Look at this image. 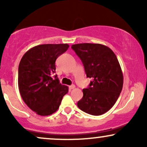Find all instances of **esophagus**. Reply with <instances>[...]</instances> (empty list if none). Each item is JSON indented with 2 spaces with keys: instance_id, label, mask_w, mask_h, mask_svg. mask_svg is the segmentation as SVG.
Returning <instances> with one entry per match:
<instances>
[{
  "instance_id": "1",
  "label": "esophagus",
  "mask_w": 147,
  "mask_h": 147,
  "mask_svg": "<svg viewBox=\"0 0 147 147\" xmlns=\"http://www.w3.org/2000/svg\"><path fill=\"white\" fill-rule=\"evenodd\" d=\"M69 88H70V90H72V89H74L75 88V85H71V86H69Z\"/></svg>"
}]
</instances>
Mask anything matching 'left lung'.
Returning a JSON list of instances; mask_svg holds the SVG:
<instances>
[{
  "label": "left lung",
  "mask_w": 147,
  "mask_h": 147,
  "mask_svg": "<svg viewBox=\"0 0 147 147\" xmlns=\"http://www.w3.org/2000/svg\"><path fill=\"white\" fill-rule=\"evenodd\" d=\"M72 49L83 63L87 77L92 79L83 97L77 102L79 109L92 115H101L115 104L123 86V74L112 50L99 43H79Z\"/></svg>",
  "instance_id": "left-lung-1"
}]
</instances>
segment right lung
Returning <instances> with one entry per match:
<instances>
[{
	"instance_id": "1",
	"label": "right lung",
	"mask_w": 147,
	"mask_h": 147,
	"mask_svg": "<svg viewBox=\"0 0 147 147\" xmlns=\"http://www.w3.org/2000/svg\"><path fill=\"white\" fill-rule=\"evenodd\" d=\"M69 48L65 44H43L30 49L18 65L20 94L36 114L50 115L58 110L68 87L61 85L55 72V61Z\"/></svg>"
}]
</instances>
